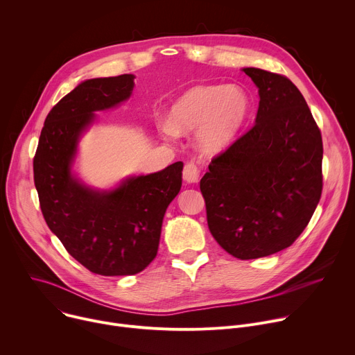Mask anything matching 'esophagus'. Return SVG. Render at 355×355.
Returning a JSON list of instances; mask_svg holds the SVG:
<instances>
[{
    "label": "esophagus",
    "instance_id": "1",
    "mask_svg": "<svg viewBox=\"0 0 355 355\" xmlns=\"http://www.w3.org/2000/svg\"><path fill=\"white\" fill-rule=\"evenodd\" d=\"M182 177L188 184H196L199 181V177H200V170L193 162H189L184 167Z\"/></svg>",
    "mask_w": 355,
    "mask_h": 355
}]
</instances>
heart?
Instances as JSON below:
<instances>
[{"label":"heart","mask_w":355,"mask_h":355,"mask_svg":"<svg viewBox=\"0 0 355 355\" xmlns=\"http://www.w3.org/2000/svg\"><path fill=\"white\" fill-rule=\"evenodd\" d=\"M248 112V98L237 85H199L173 105L166 136L196 129V146L207 155L225 148L241 128Z\"/></svg>","instance_id":"obj_1"}]
</instances>
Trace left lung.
Here are the masks:
<instances>
[{"instance_id": "left-lung-1", "label": "left lung", "mask_w": 355, "mask_h": 355, "mask_svg": "<svg viewBox=\"0 0 355 355\" xmlns=\"http://www.w3.org/2000/svg\"><path fill=\"white\" fill-rule=\"evenodd\" d=\"M243 71L259 87L256 123L212 159L199 187L215 240L233 257L252 260L292 245L308 226L323 188V141L288 77Z\"/></svg>"}]
</instances>
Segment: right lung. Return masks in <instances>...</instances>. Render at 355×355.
I'll return each mask as SVG.
<instances>
[{
	"instance_id": "right-lung-1",
	"label": "right lung",
	"mask_w": 355,
	"mask_h": 355,
	"mask_svg": "<svg viewBox=\"0 0 355 355\" xmlns=\"http://www.w3.org/2000/svg\"><path fill=\"white\" fill-rule=\"evenodd\" d=\"M132 74L77 85L49 112L33 157L43 218L69 254L94 274L135 275L157 256L163 218L182 182V162L132 177L114 191H94L70 171L83 130L95 111L128 99Z\"/></svg>"
}]
</instances>
